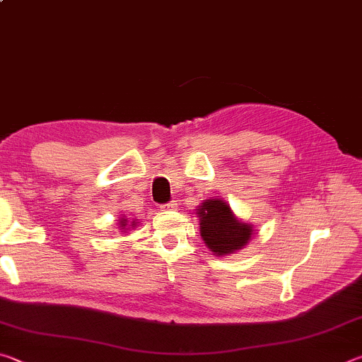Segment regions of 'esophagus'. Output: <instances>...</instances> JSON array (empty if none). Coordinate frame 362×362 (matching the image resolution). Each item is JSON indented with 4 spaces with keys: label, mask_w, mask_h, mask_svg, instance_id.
<instances>
[{
    "label": "esophagus",
    "mask_w": 362,
    "mask_h": 362,
    "mask_svg": "<svg viewBox=\"0 0 362 362\" xmlns=\"http://www.w3.org/2000/svg\"><path fill=\"white\" fill-rule=\"evenodd\" d=\"M161 209L163 211H174V209H177V203L175 201H169V203H166V204H161Z\"/></svg>",
    "instance_id": "esophagus-1"
}]
</instances>
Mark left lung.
<instances>
[{
	"mask_svg": "<svg viewBox=\"0 0 362 362\" xmlns=\"http://www.w3.org/2000/svg\"><path fill=\"white\" fill-rule=\"evenodd\" d=\"M198 216L201 236L217 255L231 254L246 246L252 235V226L236 220L230 206L220 199H206Z\"/></svg>",
	"mask_w": 362,
	"mask_h": 362,
	"instance_id": "1",
	"label": "left lung"
}]
</instances>
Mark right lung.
I'll list each match as a JSON object with an SVG mask.
<instances>
[{"mask_svg":"<svg viewBox=\"0 0 362 362\" xmlns=\"http://www.w3.org/2000/svg\"><path fill=\"white\" fill-rule=\"evenodd\" d=\"M132 225H136V223H132ZM121 226H126V220L124 218H121Z\"/></svg>","mask_w":362,"mask_h":362,"instance_id":"obj_1","label":"right lung"}]
</instances>
